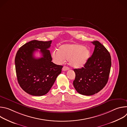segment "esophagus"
Returning <instances> with one entry per match:
<instances>
[{
  "mask_svg": "<svg viewBox=\"0 0 127 127\" xmlns=\"http://www.w3.org/2000/svg\"><path fill=\"white\" fill-rule=\"evenodd\" d=\"M62 69H63V71H67V70H68V69H69V67H67V66H64L63 67V68H62Z\"/></svg>",
  "mask_w": 127,
  "mask_h": 127,
  "instance_id": "obj_1",
  "label": "esophagus"
}]
</instances>
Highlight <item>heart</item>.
I'll list each match as a JSON object with an SVG mask.
<instances>
[{"mask_svg": "<svg viewBox=\"0 0 127 127\" xmlns=\"http://www.w3.org/2000/svg\"><path fill=\"white\" fill-rule=\"evenodd\" d=\"M90 55V50L82 45L72 44L60 46L57 51L52 53L53 59L58 64H62L68 60L69 64L74 68L84 66Z\"/></svg>", "mask_w": 127, "mask_h": 127, "instance_id": "b5f03b06", "label": "heart"}]
</instances>
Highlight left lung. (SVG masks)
Wrapping results in <instances>:
<instances>
[{
    "instance_id": "obj_1",
    "label": "left lung",
    "mask_w": 127,
    "mask_h": 127,
    "mask_svg": "<svg viewBox=\"0 0 127 127\" xmlns=\"http://www.w3.org/2000/svg\"><path fill=\"white\" fill-rule=\"evenodd\" d=\"M92 43L95 46L92 56L80 69H74L75 78L73 86L76 91L84 95H92L106 84L111 67L110 53L97 41Z\"/></svg>"
}]
</instances>
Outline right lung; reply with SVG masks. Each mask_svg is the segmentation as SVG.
Segmentation results:
<instances>
[{
	"label": "right lung",
	"instance_id": "right-lung-1",
	"mask_svg": "<svg viewBox=\"0 0 127 127\" xmlns=\"http://www.w3.org/2000/svg\"><path fill=\"white\" fill-rule=\"evenodd\" d=\"M52 41L32 40L26 43L17 51L15 58L18 82L25 92L33 96L47 94L61 73L62 65L52 62L50 51ZM42 57L36 59L34 52L38 50Z\"/></svg>",
	"mask_w": 127,
	"mask_h": 127
}]
</instances>
